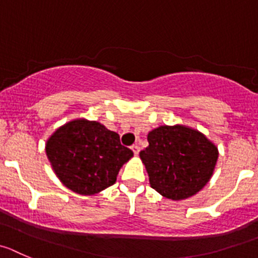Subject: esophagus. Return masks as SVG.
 Wrapping results in <instances>:
<instances>
[{
    "label": "esophagus",
    "instance_id": "obj_1",
    "mask_svg": "<svg viewBox=\"0 0 258 258\" xmlns=\"http://www.w3.org/2000/svg\"><path fill=\"white\" fill-rule=\"evenodd\" d=\"M132 151H134L135 155H137V154L140 153V146L137 145V144H135V145H132Z\"/></svg>",
    "mask_w": 258,
    "mask_h": 258
}]
</instances>
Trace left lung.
<instances>
[{
	"mask_svg": "<svg viewBox=\"0 0 258 258\" xmlns=\"http://www.w3.org/2000/svg\"><path fill=\"white\" fill-rule=\"evenodd\" d=\"M149 146L140 158L150 186L167 199L184 200L210 180L218 160V148L197 130L160 126L148 135Z\"/></svg>",
	"mask_w": 258,
	"mask_h": 258,
	"instance_id": "left-lung-1",
	"label": "left lung"
}]
</instances>
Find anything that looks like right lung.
<instances>
[{
  "mask_svg": "<svg viewBox=\"0 0 258 258\" xmlns=\"http://www.w3.org/2000/svg\"><path fill=\"white\" fill-rule=\"evenodd\" d=\"M45 153L62 183L79 195H95L115 183L122 165L134 156L119 135L102 123L74 119L45 144Z\"/></svg>",
  "mask_w": 258,
  "mask_h": 258,
  "instance_id": "1",
  "label": "right lung"
}]
</instances>
